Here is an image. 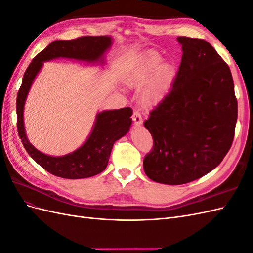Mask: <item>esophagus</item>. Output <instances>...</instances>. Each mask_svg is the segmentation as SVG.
Segmentation results:
<instances>
[{
  "mask_svg": "<svg viewBox=\"0 0 253 253\" xmlns=\"http://www.w3.org/2000/svg\"><path fill=\"white\" fill-rule=\"evenodd\" d=\"M133 121L135 126H140L142 125V117L138 111H135L133 113Z\"/></svg>",
  "mask_w": 253,
  "mask_h": 253,
  "instance_id": "34e87169",
  "label": "esophagus"
}]
</instances>
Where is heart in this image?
<instances>
[{"mask_svg": "<svg viewBox=\"0 0 253 253\" xmlns=\"http://www.w3.org/2000/svg\"><path fill=\"white\" fill-rule=\"evenodd\" d=\"M158 52L152 51L139 58L126 75V82L132 87H141L140 100L145 108L162 102L169 93L176 76L173 63L163 62Z\"/></svg>", "mask_w": 253, "mask_h": 253, "instance_id": "b5f03b06", "label": "heart"}]
</instances>
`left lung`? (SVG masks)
Listing matches in <instances>:
<instances>
[{"instance_id":"left-lung-1","label":"left lung","mask_w":253,"mask_h":253,"mask_svg":"<svg viewBox=\"0 0 253 253\" xmlns=\"http://www.w3.org/2000/svg\"><path fill=\"white\" fill-rule=\"evenodd\" d=\"M181 62L170 93L144 127L153 149L143 159L148 177L182 185L208 174L230 150L237 100L230 68L203 39L178 37Z\"/></svg>"}]
</instances>
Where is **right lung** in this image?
Wrapping results in <instances>:
<instances>
[{
    "label": "right lung",
    "mask_w": 253,
    "mask_h": 253,
    "mask_svg": "<svg viewBox=\"0 0 253 253\" xmlns=\"http://www.w3.org/2000/svg\"><path fill=\"white\" fill-rule=\"evenodd\" d=\"M113 44L109 36H87L74 40H57L37 55L23 77L17 96L18 133L25 150L37 164L58 177L87 178L105 170L115 141L124 137L132 125L131 108L102 111L96 115L93 128L81 147L63 156H50L29 142L24 126V106L32 84L43 67V62L68 58L87 63H104V53Z\"/></svg>",
    "instance_id": "obj_1"
}]
</instances>
